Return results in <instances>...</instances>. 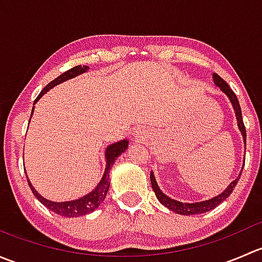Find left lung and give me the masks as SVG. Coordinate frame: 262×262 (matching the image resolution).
I'll return each mask as SVG.
<instances>
[{
	"mask_svg": "<svg viewBox=\"0 0 262 262\" xmlns=\"http://www.w3.org/2000/svg\"><path fill=\"white\" fill-rule=\"evenodd\" d=\"M213 78H214V82H215L216 86H218L219 89H221L222 91H223L224 94L229 97L232 105H233L234 113H236V116H237V123H238V128H239V130H241L242 137H244L245 146H246V128H245V124H244V119H242V112H241V106H239L238 99H237L236 94H234V92L231 90V87L228 86V83H227V82L224 81L221 76H218L216 73H214ZM242 170H244V168H242ZM241 173H242V171H241ZM241 173H239V176L236 179V180L232 181L231 184H229V186L227 187L226 191L222 192L221 195H218V196L213 198V199H210V200H205V202H202V203H194V204H187V203L178 202V200L171 199V198H168L167 195L163 194V192L160 190V187H158L157 182H156V179H155V176H153L152 172H150V185H152V189H153V191H155L157 199L160 200V203H162L165 207H167L168 209L172 210V212H175L178 214H182V215H192V214H202L205 212H209V210L214 209L216 205L221 204L222 202H224V200H226L227 198L232 194L234 186H236L237 182H238V180H239V178H241Z\"/></svg>",
	"mask_w": 262,
	"mask_h": 262,
	"instance_id": "obj_1",
	"label": "left lung"
}]
</instances>
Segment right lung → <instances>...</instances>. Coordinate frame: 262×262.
Returning <instances> with one entry per match:
<instances>
[{"label":"right lung","mask_w":262,"mask_h":262,"mask_svg":"<svg viewBox=\"0 0 262 262\" xmlns=\"http://www.w3.org/2000/svg\"><path fill=\"white\" fill-rule=\"evenodd\" d=\"M87 70H89L87 66H76V67L66 71L64 73H62V75L58 76V77L54 78L52 82H49V83L41 90L39 96L35 99V102L38 101V100L40 99V97L43 96L49 89L54 87L55 84L60 83V82L66 80H70V78H73L77 75H81V73L86 72ZM126 148H128V141L116 142V143L112 144V146L106 148V153H105V156H106V168H105L104 176H102L101 181L99 182V185L95 187V190H92V191L90 192V194H87L86 196H82L81 199L72 200V202H64V203L50 202V200H47L46 198L39 195L29 180H28V184L29 186H30L33 194L36 196V199H38L41 204L46 205L49 210L54 212L55 214H59V215H63V216H70V218H72V216L84 215V214L94 212V210L96 209L102 202H104L105 196H106L107 194V190H109V186H110V176H109L110 168H112L113 163L115 162L116 158H118L119 156L126 149Z\"/></svg>","instance_id":"1"}]
</instances>
